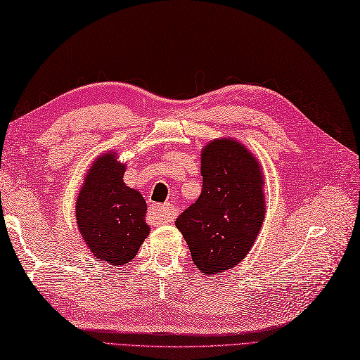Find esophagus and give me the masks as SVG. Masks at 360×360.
<instances>
[{
    "instance_id": "esophagus-1",
    "label": "esophagus",
    "mask_w": 360,
    "mask_h": 360,
    "mask_svg": "<svg viewBox=\"0 0 360 360\" xmlns=\"http://www.w3.org/2000/svg\"><path fill=\"white\" fill-rule=\"evenodd\" d=\"M150 215L156 221H159L160 224H165L172 223L174 213L168 204H153L150 207Z\"/></svg>"
}]
</instances>
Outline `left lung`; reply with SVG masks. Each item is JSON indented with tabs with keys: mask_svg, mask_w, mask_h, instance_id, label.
I'll return each mask as SVG.
<instances>
[{
	"mask_svg": "<svg viewBox=\"0 0 360 360\" xmlns=\"http://www.w3.org/2000/svg\"><path fill=\"white\" fill-rule=\"evenodd\" d=\"M202 192L176 227L195 266L219 275L246 258L264 223V174L257 156L233 137H219L201 151Z\"/></svg>",
	"mask_w": 360,
	"mask_h": 360,
	"instance_id": "1",
	"label": "left lung"
}]
</instances>
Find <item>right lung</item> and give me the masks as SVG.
Returning <instances> with one entry per match:
<instances>
[{
    "label": "right lung",
    "instance_id": "1",
    "mask_svg": "<svg viewBox=\"0 0 360 360\" xmlns=\"http://www.w3.org/2000/svg\"><path fill=\"white\" fill-rule=\"evenodd\" d=\"M127 164L117 151L97 156L75 200V219L83 241L98 262L124 266L131 262L150 233L147 202L124 182Z\"/></svg>",
    "mask_w": 360,
    "mask_h": 360
}]
</instances>
